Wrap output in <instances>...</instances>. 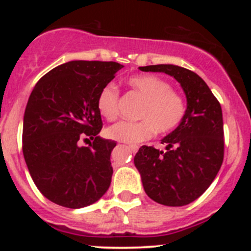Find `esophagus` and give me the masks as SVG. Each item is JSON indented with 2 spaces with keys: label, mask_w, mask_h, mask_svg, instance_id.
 I'll return each instance as SVG.
<instances>
[{
  "label": "esophagus",
  "mask_w": 251,
  "mask_h": 251,
  "mask_svg": "<svg viewBox=\"0 0 251 251\" xmlns=\"http://www.w3.org/2000/svg\"><path fill=\"white\" fill-rule=\"evenodd\" d=\"M129 150H131V151L133 152V153H135V152L138 151V146H135V145H129Z\"/></svg>",
  "instance_id": "esophagus-1"
}]
</instances>
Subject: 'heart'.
Instances as JSON below:
<instances>
[{
    "label": "heart",
    "mask_w": 251,
    "mask_h": 251,
    "mask_svg": "<svg viewBox=\"0 0 251 251\" xmlns=\"http://www.w3.org/2000/svg\"><path fill=\"white\" fill-rule=\"evenodd\" d=\"M128 86L143 103L138 111L139 122H120L106 129L112 140L125 144H139L150 139L153 132L166 134L179 126L186 113V103L179 94L172 91L171 85L155 75L129 77ZM119 92L113 83H108L98 97V109L107 120L118 117Z\"/></svg>",
    "instance_id": "obj_1"
}]
</instances>
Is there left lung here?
I'll list each match as a JSON object with an SVG mask.
<instances>
[{
    "label": "left lung",
    "instance_id": "obj_1",
    "mask_svg": "<svg viewBox=\"0 0 251 251\" xmlns=\"http://www.w3.org/2000/svg\"><path fill=\"white\" fill-rule=\"evenodd\" d=\"M139 70L175 77L186 97V113L179 126L160 140L165 151L144 145L135 154L134 165L151 200L168 206L186 205L205 192L223 163L221 105L195 72L175 65Z\"/></svg>",
    "mask_w": 251,
    "mask_h": 251
}]
</instances>
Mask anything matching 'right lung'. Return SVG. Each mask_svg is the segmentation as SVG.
I'll return each instance as SVG.
<instances>
[{"label": "right lung", "instance_id": "1", "mask_svg": "<svg viewBox=\"0 0 251 251\" xmlns=\"http://www.w3.org/2000/svg\"><path fill=\"white\" fill-rule=\"evenodd\" d=\"M118 62L75 60L45 74L31 92L24 117V155L40 192L57 205L96 203L111 184L114 140L100 138L98 97L119 70ZM94 140L86 148L78 140Z\"/></svg>", "mask_w": 251, "mask_h": 251}]
</instances>
